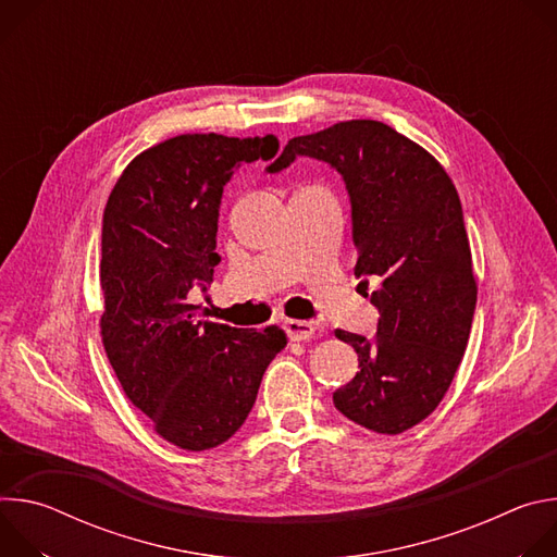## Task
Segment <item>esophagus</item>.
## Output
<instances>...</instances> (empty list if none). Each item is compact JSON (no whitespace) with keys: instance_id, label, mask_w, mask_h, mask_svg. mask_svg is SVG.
I'll use <instances>...</instances> for the list:
<instances>
[{"instance_id":"34e87169","label":"esophagus","mask_w":557,"mask_h":557,"mask_svg":"<svg viewBox=\"0 0 557 557\" xmlns=\"http://www.w3.org/2000/svg\"><path fill=\"white\" fill-rule=\"evenodd\" d=\"M284 331L288 335V339L293 342H306L314 335V324L312 322H299V320H286L284 322Z\"/></svg>"}]
</instances>
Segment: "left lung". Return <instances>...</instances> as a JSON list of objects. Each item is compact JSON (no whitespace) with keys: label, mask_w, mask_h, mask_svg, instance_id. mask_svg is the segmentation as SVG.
<instances>
[{"label":"left lung","mask_w":557,"mask_h":557,"mask_svg":"<svg viewBox=\"0 0 557 557\" xmlns=\"http://www.w3.org/2000/svg\"><path fill=\"white\" fill-rule=\"evenodd\" d=\"M297 156L344 176L355 275L381 277L370 295L381 314L376 335L335 331L361 370L333 404L366 430L401 434L443 401L469 342L479 286L456 187L428 149L370 119L290 138L267 172H282Z\"/></svg>","instance_id":"1"}]
</instances>
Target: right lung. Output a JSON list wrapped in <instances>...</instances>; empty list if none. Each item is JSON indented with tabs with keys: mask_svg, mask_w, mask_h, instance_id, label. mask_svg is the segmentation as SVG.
<instances>
[{
	"mask_svg": "<svg viewBox=\"0 0 557 557\" xmlns=\"http://www.w3.org/2000/svg\"><path fill=\"white\" fill-rule=\"evenodd\" d=\"M275 136L181 134L140 151L116 181L101 237L106 355L134 408L168 443L205 451L247 421L286 346L264 331L198 322L187 301L213 282L222 189L240 163L277 153Z\"/></svg>",
	"mask_w": 557,
	"mask_h": 557,
	"instance_id": "right-lung-1",
	"label": "right lung"
}]
</instances>
